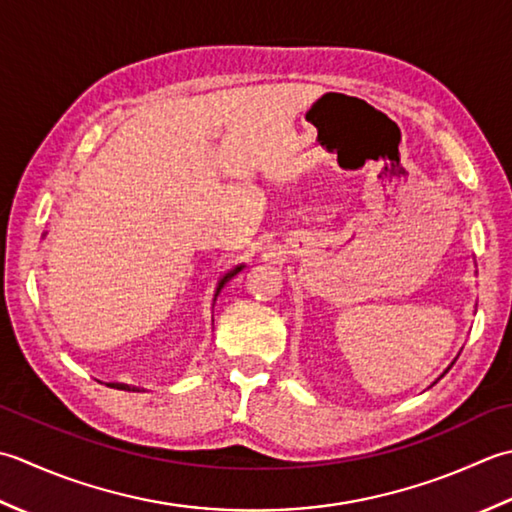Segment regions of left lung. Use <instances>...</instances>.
Returning a JSON list of instances; mask_svg holds the SVG:
<instances>
[{
	"mask_svg": "<svg viewBox=\"0 0 512 512\" xmlns=\"http://www.w3.org/2000/svg\"><path fill=\"white\" fill-rule=\"evenodd\" d=\"M451 364H453V362H451ZM448 369H451V367H448ZM448 369H446V371H448ZM446 371H444V373H446ZM444 373H442V375H444ZM442 375H440V378H442ZM440 378H437V380H440ZM433 384H435V382H433Z\"/></svg>",
	"mask_w": 512,
	"mask_h": 512,
	"instance_id": "obj_1",
	"label": "left lung"
}]
</instances>
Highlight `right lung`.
<instances>
[{"label": "right lung", "mask_w": 512, "mask_h": 512, "mask_svg": "<svg viewBox=\"0 0 512 512\" xmlns=\"http://www.w3.org/2000/svg\"><path fill=\"white\" fill-rule=\"evenodd\" d=\"M243 267H245V265H236L234 269H229L227 274H223V276H221V280H218V283H216V291H214V302H216L218 294H221V291H223V287L229 283V280H232V278L238 274V271H243ZM212 322H214V320H212ZM108 387L121 389V391H134V387H128V384H114V382H108Z\"/></svg>", "instance_id": "1"}]
</instances>
